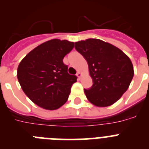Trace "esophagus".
Instances as JSON below:
<instances>
[{"label": "esophagus", "mask_w": 149, "mask_h": 149, "mask_svg": "<svg viewBox=\"0 0 149 149\" xmlns=\"http://www.w3.org/2000/svg\"><path fill=\"white\" fill-rule=\"evenodd\" d=\"M77 77H78L79 79H81V76H82V74H81L80 72H77Z\"/></svg>", "instance_id": "34e87169"}]
</instances>
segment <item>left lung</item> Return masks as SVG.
<instances>
[{
    "label": "left lung",
    "instance_id": "1",
    "mask_svg": "<svg viewBox=\"0 0 149 149\" xmlns=\"http://www.w3.org/2000/svg\"><path fill=\"white\" fill-rule=\"evenodd\" d=\"M86 60L93 86L84 89L87 99L97 107L110 106L128 89L134 67L128 56L116 46L98 39L74 43Z\"/></svg>",
    "mask_w": 149,
    "mask_h": 149
}]
</instances>
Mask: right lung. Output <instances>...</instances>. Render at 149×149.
<instances>
[{"label":"right lung","instance_id":"1","mask_svg":"<svg viewBox=\"0 0 149 149\" xmlns=\"http://www.w3.org/2000/svg\"><path fill=\"white\" fill-rule=\"evenodd\" d=\"M74 42L51 39L39 45L21 61L17 77L24 93L31 101L46 110H56L68 100L75 75L68 73L64 56Z\"/></svg>","mask_w":149,"mask_h":149}]
</instances>
